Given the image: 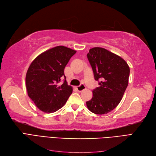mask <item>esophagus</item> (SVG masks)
<instances>
[{
	"label": "esophagus",
	"mask_w": 156,
	"mask_h": 156,
	"mask_svg": "<svg viewBox=\"0 0 156 156\" xmlns=\"http://www.w3.org/2000/svg\"><path fill=\"white\" fill-rule=\"evenodd\" d=\"M76 89L77 90V91L79 92H81L83 90H84L86 89V87L84 85H83V84H81V85H80L79 87H76Z\"/></svg>",
	"instance_id": "34e87169"
}]
</instances>
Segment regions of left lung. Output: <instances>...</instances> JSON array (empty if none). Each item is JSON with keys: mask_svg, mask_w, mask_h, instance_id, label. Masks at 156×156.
<instances>
[{"mask_svg": "<svg viewBox=\"0 0 156 156\" xmlns=\"http://www.w3.org/2000/svg\"><path fill=\"white\" fill-rule=\"evenodd\" d=\"M87 58L94 79L101 81L87 106L94 114L105 115L116 108L123 97L128 85L129 67L120 56L101 48L90 49Z\"/></svg>", "mask_w": 156, "mask_h": 156, "instance_id": "8db88e82", "label": "left lung"}]
</instances>
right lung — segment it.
<instances>
[{"label": "right lung", "instance_id": "1", "mask_svg": "<svg viewBox=\"0 0 156 156\" xmlns=\"http://www.w3.org/2000/svg\"><path fill=\"white\" fill-rule=\"evenodd\" d=\"M76 51L62 45L41 53L32 61L26 75L28 96L40 110L55 112L66 103L73 89L69 86L64 68ZM65 77L62 85L58 83Z\"/></svg>", "mask_w": 156, "mask_h": 156}]
</instances>
